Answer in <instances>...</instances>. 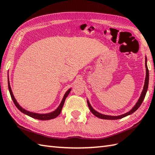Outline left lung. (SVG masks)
Listing matches in <instances>:
<instances>
[{
  "label": "left lung",
  "instance_id": "8db88e82",
  "mask_svg": "<svg viewBox=\"0 0 155 155\" xmlns=\"http://www.w3.org/2000/svg\"><path fill=\"white\" fill-rule=\"evenodd\" d=\"M145 67H146V78H145V81H144V88H143V90L142 93H141L140 97L139 98V101L137 103V104L134 105V107L131 109L129 112H128V113H125L124 114H122L120 115V116H117V117H114V116H108V115H105V114H101L99 113H98L96 110H94L92 107L91 106L90 103H88V101H87V104H88V108H89L90 110L91 111V113H93L95 116L100 118H103V119H108V120H116V119H120V118H122L123 117H125L128 116V115L131 114L132 113H133L134 112H135L138 108L140 107V106L142 104L143 101L144 100V97H145V95L147 93V91L148 89V86H149V69H148L147 67V58H146V63H145Z\"/></svg>",
  "mask_w": 155,
  "mask_h": 155
}]
</instances>
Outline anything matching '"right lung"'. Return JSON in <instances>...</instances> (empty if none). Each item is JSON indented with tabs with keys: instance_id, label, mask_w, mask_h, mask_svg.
Segmentation results:
<instances>
[{
	"instance_id": "add662e5",
	"label": "right lung",
	"mask_w": 155,
	"mask_h": 155,
	"mask_svg": "<svg viewBox=\"0 0 155 155\" xmlns=\"http://www.w3.org/2000/svg\"><path fill=\"white\" fill-rule=\"evenodd\" d=\"M8 90L10 92V94H11V97L12 98V99L14 102V103L15 104V106L17 107L18 109L19 110H21L22 113H23L25 114H27L28 116L31 117L32 118H36V119H38V120H50V119H52V118H54L57 117H58L59 114H60L62 110V107H63L64 103V101L66 98L67 97V96L68 95V94L70 93V91H71V88L69 90H68L67 92H66V93L64 94V96L62 98V102L61 103L60 105H59V107L57 108V110H55L54 112H52L51 113H48V114H38V113H31V112H29L28 110H25L24 108H22L20 105L18 104L17 102H16V99L15 98L14 96H13V94H12V92L11 91V87H10V84H9V81H8Z\"/></svg>"
}]
</instances>
